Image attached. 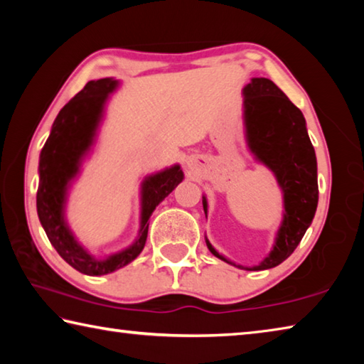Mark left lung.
Masks as SVG:
<instances>
[{"label":"left lung","mask_w":364,"mask_h":364,"mask_svg":"<svg viewBox=\"0 0 364 364\" xmlns=\"http://www.w3.org/2000/svg\"><path fill=\"white\" fill-rule=\"evenodd\" d=\"M247 141L257 159L273 170L284 193V220L274 249L250 271L273 268L297 247L318 205L316 156L304 114L268 78H252L244 88ZM207 212V200H202ZM215 257L228 262L207 241ZM231 263V262H228ZM232 264V263H231Z\"/></svg>","instance_id":"1"}]
</instances>
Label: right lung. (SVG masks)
<instances>
[{
	"instance_id": "obj_1",
	"label": "right lung",
	"mask_w": 364,
	"mask_h": 364,
	"mask_svg": "<svg viewBox=\"0 0 364 364\" xmlns=\"http://www.w3.org/2000/svg\"><path fill=\"white\" fill-rule=\"evenodd\" d=\"M115 86L117 82L112 78L91 80L86 83L85 88L60 109L40 154V184L36 193L38 218L58 254L80 273L90 276L112 273L141 254L149 230L151 213L183 180V171L175 165L162 173L149 176L143 183L139 239L130 249L109 257L107 260H96L77 244L63 215L67 183L77 175L80 159L93 143L102 106Z\"/></svg>"
}]
</instances>
